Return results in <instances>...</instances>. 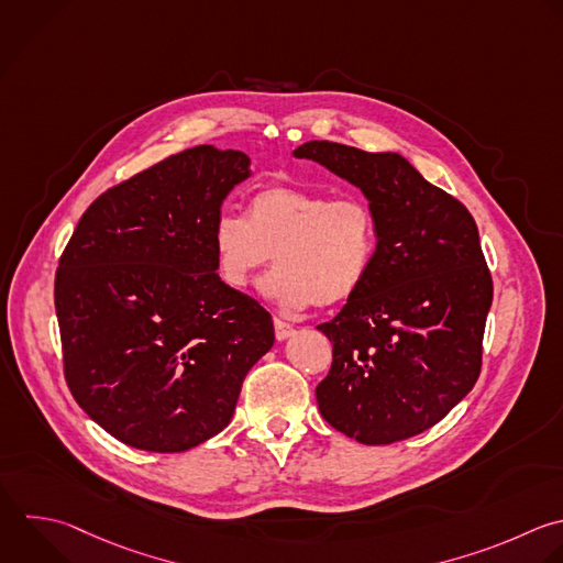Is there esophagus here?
<instances>
[{
  "label": "esophagus",
  "instance_id": "esophagus-1",
  "mask_svg": "<svg viewBox=\"0 0 563 563\" xmlns=\"http://www.w3.org/2000/svg\"><path fill=\"white\" fill-rule=\"evenodd\" d=\"M292 334H295V328L290 323H286L282 319H275V336H277V341H286Z\"/></svg>",
  "mask_w": 563,
  "mask_h": 563
}]
</instances>
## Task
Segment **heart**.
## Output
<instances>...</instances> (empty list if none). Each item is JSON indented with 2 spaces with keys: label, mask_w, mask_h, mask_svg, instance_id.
Listing matches in <instances>:
<instances>
[{
  "label": "heart",
  "mask_w": 563,
  "mask_h": 563,
  "mask_svg": "<svg viewBox=\"0 0 563 563\" xmlns=\"http://www.w3.org/2000/svg\"><path fill=\"white\" fill-rule=\"evenodd\" d=\"M211 244L231 288H251L275 257L262 286L266 299L288 312L330 308L363 286L376 255V218L358 198L273 185L251 196L246 218L220 216Z\"/></svg>",
  "instance_id": "b5f03b06"
}]
</instances>
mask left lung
<instances>
[{
    "mask_svg": "<svg viewBox=\"0 0 563 563\" xmlns=\"http://www.w3.org/2000/svg\"><path fill=\"white\" fill-rule=\"evenodd\" d=\"M347 180L376 218L363 286L321 323L332 367L321 416L363 444H389L440 422L475 385L493 301L477 227L455 198L396 152L310 141L292 152Z\"/></svg>",
    "mask_w": 563,
    "mask_h": 563,
    "instance_id": "8db88e82",
    "label": "left lung"
}]
</instances>
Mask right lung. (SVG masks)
Instances as JSON below:
<instances>
[{"mask_svg": "<svg viewBox=\"0 0 563 563\" xmlns=\"http://www.w3.org/2000/svg\"><path fill=\"white\" fill-rule=\"evenodd\" d=\"M251 176L240 150L174 154L99 196L62 255L68 387L130 446L178 453L220 433L275 343L271 314L216 273L211 244L224 198Z\"/></svg>", "mask_w": 563, "mask_h": 563, "instance_id": "add662e5", "label": "right lung"}]
</instances>
